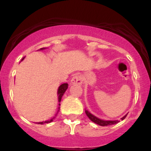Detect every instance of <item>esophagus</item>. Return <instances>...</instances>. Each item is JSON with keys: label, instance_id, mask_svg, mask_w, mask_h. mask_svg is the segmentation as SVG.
<instances>
[{"label": "esophagus", "instance_id": "34e87169", "mask_svg": "<svg viewBox=\"0 0 151 151\" xmlns=\"http://www.w3.org/2000/svg\"><path fill=\"white\" fill-rule=\"evenodd\" d=\"M71 83L73 85H81L83 83V78L80 75H75L72 77Z\"/></svg>", "mask_w": 151, "mask_h": 151}]
</instances>
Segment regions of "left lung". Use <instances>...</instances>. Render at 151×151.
<instances>
[{"label": "left lung", "instance_id": "8db88e82", "mask_svg": "<svg viewBox=\"0 0 151 151\" xmlns=\"http://www.w3.org/2000/svg\"><path fill=\"white\" fill-rule=\"evenodd\" d=\"M86 114L87 116L88 117L90 120L91 122H93L94 123L100 125V126H109V125H112V124H117L119 122V121L116 120V121H104L102 120V119H100V118H97L96 116H95L94 115H92L91 113H90L88 110H86ZM127 115H125L123 118H122V120H124L125 118H126Z\"/></svg>", "mask_w": 151, "mask_h": 151}]
</instances>
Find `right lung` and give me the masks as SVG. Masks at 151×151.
Here are the masks:
<instances>
[{
  "label": "right lung",
  "instance_id": "1",
  "mask_svg": "<svg viewBox=\"0 0 151 151\" xmlns=\"http://www.w3.org/2000/svg\"><path fill=\"white\" fill-rule=\"evenodd\" d=\"M44 49H45V47H43V48H41L40 50H44ZM24 58L22 59V61L24 60ZM68 86V83H63V84H62V85H60V87H59L58 91H57V95H58V101L60 103V101H61L62 97H63V95H64V93L65 92V91H66V90H67ZM59 106H60V104H59ZM58 109H58V111H57V112H56V115H57V113H58L59 111H60V107H59ZM54 118H55V117H53V118H51V119H50V121H45V122H39V123H38V124H43L50 123V122H53V119Z\"/></svg>",
  "mask_w": 151,
  "mask_h": 151
}]
</instances>
